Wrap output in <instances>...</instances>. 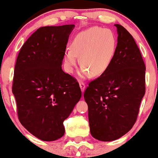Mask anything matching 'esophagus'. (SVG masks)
<instances>
[{
	"label": "esophagus",
	"mask_w": 158,
	"mask_h": 158,
	"mask_svg": "<svg viewBox=\"0 0 158 158\" xmlns=\"http://www.w3.org/2000/svg\"><path fill=\"white\" fill-rule=\"evenodd\" d=\"M79 85H80V87H81V91H82V93L84 91V90H85V84H84V82H80L79 83Z\"/></svg>",
	"instance_id": "esophagus-1"
}]
</instances>
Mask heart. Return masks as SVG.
<instances>
[{"mask_svg": "<svg viewBox=\"0 0 158 158\" xmlns=\"http://www.w3.org/2000/svg\"><path fill=\"white\" fill-rule=\"evenodd\" d=\"M117 48V39L113 31L93 27L78 33L73 39L71 48L64 52L67 71L72 73L77 62L81 66L79 76L85 78L90 73L97 77L106 72L110 67Z\"/></svg>", "mask_w": 158, "mask_h": 158, "instance_id": "heart-1", "label": "heart"}]
</instances>
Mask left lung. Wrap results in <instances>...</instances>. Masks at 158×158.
I'll return each instance as SVG.
<instances>
[{
    "label": "left lung",
    "mask_w": 158,
    "mask_h": 158,
    "mask_svg": "<svg viewBox=\"0 0 158 158\" xmlns=\"http://www.w3.org/2000/svg\"><path fill=\"white\" fill-rule=\"evenodd\" d=\"M118 44L108 69L91 81L84 92L92 137L112 141L127 134L137 120L145 94V68L131 34L114 24Z\"/></svg>",
    "instance_id": "1"
}]
</instances>
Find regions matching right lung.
<instances>
[{
    "instance_id": "1",
    "label": "right lung",
    "mask_w": 158,
    "mask_h": 158,
    "mask_svg": "<svg viewBox=\"0 0 158 158\" xmlns=\"http://www.w3.org/2000/svg\"><path fill=\"white\" fill-rule=\"evenodd\" d=\"M74 27H41L26 40L17 58L12 92L18 118L28 131L44 141L64 136V121L81 98L79 84L61 68Z\"/></svg>"
}]
</instances>
